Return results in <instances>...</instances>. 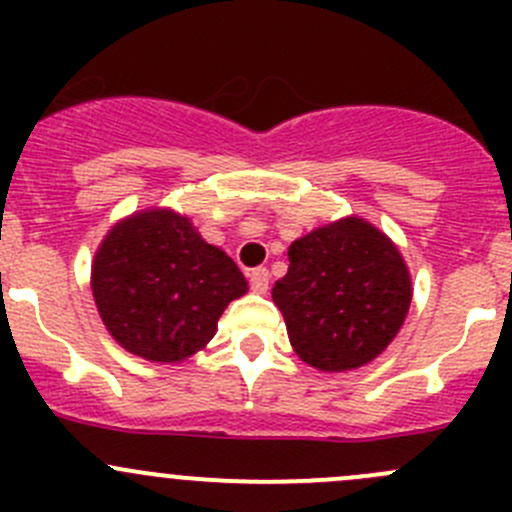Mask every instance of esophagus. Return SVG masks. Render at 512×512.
Segmentation results:
<instances>
[{
	"label": "esophagus",
	"mask_w": 512,
	"mask_h": 512,
	"mask_svg": "<svg viewBox=\"0 0 512 512\" xmlns=\"http://www.w3.org/2000/svg\"><path fill=\"white\" fill-rule=\"evenodd\" d=\"M250 287L252 292L257 294H265L270 289V272L265 267H257V270L250 272Z\"/></svg>",
	"instance_id": "esophagus-1"
}]
</instances>
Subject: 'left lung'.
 Instances as JSON below:
<instances>
[{
	"mask_svg": "<svg viewBox=\"0 0 512 512\" xmlns=\"http://www.w3.org/2000/svg\"><path fill=\"white\" fill-rule=\"evenodd\" d=\"M272 287L292 349L319 371H349L384 352L409 314L411 272L389 235L359 215L314 227L287 250Z\"/></svg>",
	"mask_w": 512,
	"mask_h": 512,
	"instance_id": "obj_1",
	"label": "left lung"
}]
</instances>
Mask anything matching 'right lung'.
<instances>
[{
	"mask_svg": "<svg viewBox=\"0 0 512 512\" xmlns=\"http://www.w3.org/2000/svg\"><path fill=\"white\" fill-rule=\"evenodd\" d=\"M91 292L101 322L126 352L180 364L208 347L247 280L190 218L148 208L106 232L91 265Z\"/></svg>",
	"mask_w": 512,
	"mask_h": 512,
	"instance_id": "obj_1",
	"label": "right lung"
}]
</instances>
